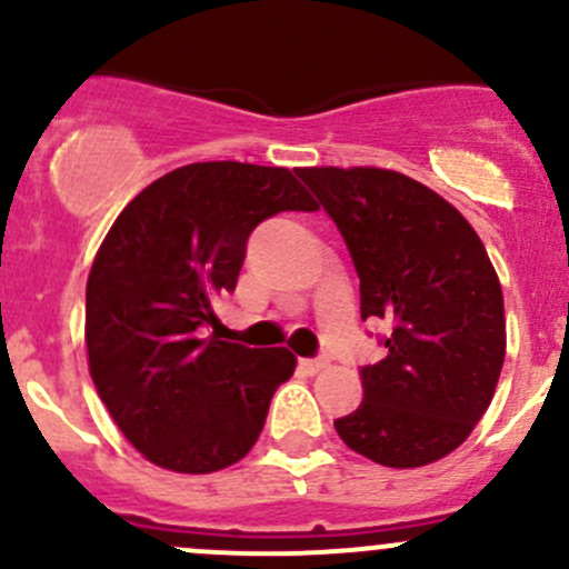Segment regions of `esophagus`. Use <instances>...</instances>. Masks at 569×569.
Returning <instances> with one entry per match:
<instances>
[{
	"instance_id": "obj_1",
	"label": "esophagus",
	"mask_w": 569,
	"mask_h": 569,
	"mask_svg": "<svg viewBox=\"0 0 569 569\" xmlns=\"http://www.w3.org/2000/svg\"><path fill=\"white\" fill-rule=\"evenodd\" d=\"M327 366V358H300V369L306 371V375H317Z\"/></svg>"
}]
</instances>
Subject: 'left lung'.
I'll return each mask as SVG.
<instances>
[{"label":"left lung","mask_w":569,"mask_h":569,"mask_svg":"<svg viewBox=\"0 0 569 569\" xmlns=\"http://www.w3.org/2000/svg\"><path fill=\"white\" fill-rule=\"evenodd\" d=\"M347 242L360 317L386 319V358L360 369L363 401L338 418L343 443L388 468L451 455L496 393L507 352L498 274L460 211L380 168H300Z\"/></svg>","instance_id":"8db88e82"}]
</instances>
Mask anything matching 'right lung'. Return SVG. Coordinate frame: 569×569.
Returning a JSON list of instances; mask_svg holds the SVG:
<instances>
[{"mask_svg":"<svg viewBox=\"0 0 569 569\" xmlns=\"http://www.w3.org/2000/svg\"><path fill=\"white\" fill-rule=\"evenodd\" d=\"M280 211H317L291 170L187 164L142 189L96 256L90 377L126 440L159 468L211 473L242 460L295 375L289 349L206 336L211 300L237 289L250 233Z\"/></svg>","mask_w":569,"mask_h":569,"instance_id":"right-lung-1","label":"right lung"}]
</instances>
